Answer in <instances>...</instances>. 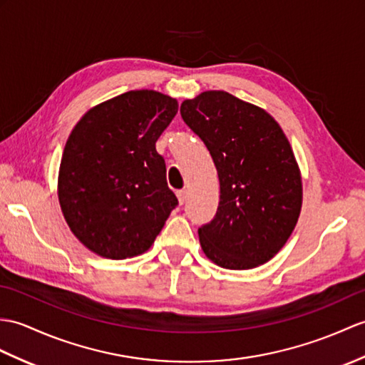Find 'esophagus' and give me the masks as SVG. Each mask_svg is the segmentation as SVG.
<instances>
[{
	"label": "esophagus",
	"instance_id": "34e87169",
	"mask_svg": "<svg viewBox=\"0 0 365 365\" xmlns=\"http://www.w3.org/2000/svg\"><path fill=\"white\" fill-rule=\"evenodd\" d=\"M186 197H188V191H186V190H179V191H177V199H179L180 205H183V203L186 202Z\"/></svg>",
	"mask_w": 365,
	"mask_h": 365
}]
</instances>
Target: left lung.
Here are the masks:
<instances>
[{"label":"left lung","instance_id":"8db88e82","mask_svg":"<svg viewBox=\"0 0 365 365\" xmlns=\"http://www.w3.org/2000/svg\"><path fill=\"white\" fill-rule=\"evenodd\" d=\"M180 115L205 143L221 186L215 219L199 228L203 253L224 269L264 264L283 249L302 211L289 140L264 108L222 90L185 99Z\"/></svg>","mask_w":365,"mask_h":365}]
</instances>
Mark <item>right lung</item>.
Wrapping results in <instances>:
<instances>
[{"label": "right lung", "mask_w": 365, "mask_h": 365, "mask_svg": "<svg viewBox=\"0 0 365 365\" xmlns=\"http://www.w3.org/2000/svg\"><path fill=\"white\" fill-rule=\"evenodd\" d=\"M177 99L132 90L91 107L66 140L57 196L73 235L110 259L141 255L175 208L155 143Z\"/></svg>", "instance_id": "right-lung-1"}]
</instances>
